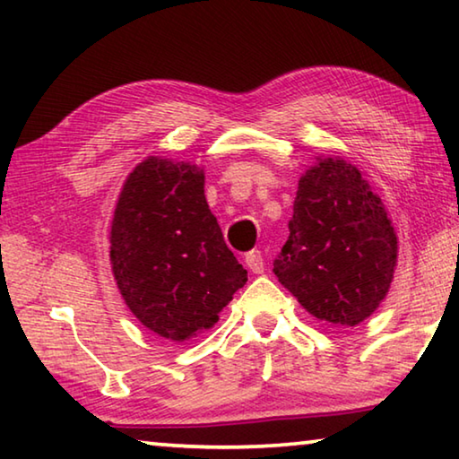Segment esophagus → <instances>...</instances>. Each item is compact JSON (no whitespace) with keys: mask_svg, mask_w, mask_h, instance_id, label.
<instances>
[{"mask_svg":"<svg viewBox=\"0 0 459 459\" xmlns=\"http://www.w3.org/2000/svg\"><path fill=\"white\" fill-rule=\"evenodd\" d=\"M245 263L247 267L253 271L255 275H261L265 271V261H263V253L261 251H248L245 255Z\"/></svg>","mask_w":459,"mask_h":459,"instance_id":"34e87169","label":"esophagus"}]
</instances>
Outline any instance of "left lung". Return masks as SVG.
I'll return each instance as SVG.
<instances>
[{"label": "left lung", "mask_w": 459, "mask_h": 459, "mask_svg": "<svg viewBox=\"0 0 459 459\" xmlns=\"http://www.w3.org/2000/svg\"><path fill=\"white\" fill-rule=\"evenodd\" d=\"M397 265V235L383 202L359 168L317 158L299 178L273 273L301 306L332 325H356L388 293Z\"/></svg>", "instance_id": "obj_1"}]
</instances>
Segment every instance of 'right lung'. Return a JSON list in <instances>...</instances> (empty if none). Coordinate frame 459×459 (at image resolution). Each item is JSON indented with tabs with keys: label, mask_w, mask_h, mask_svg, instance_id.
Instances as JSON below:
<instances>
[{
	"label": "right lung",
	"mask_w": 459,
	"mask_h": 459,
	"mask_svg": "<svg viewBox=\"0 0 459 459\" xmlns=\"http://www.w3.org/2000/svg\"><path fill=\"white\" fill-rule=\"evenodd\" d=\"M108 238L123 299L161 338L212 328L247 283L208 208L204 172L186 161H142L123 184Z\"/></svg>",
	"instance_id": "right-lung-1"
}]
</instances>
